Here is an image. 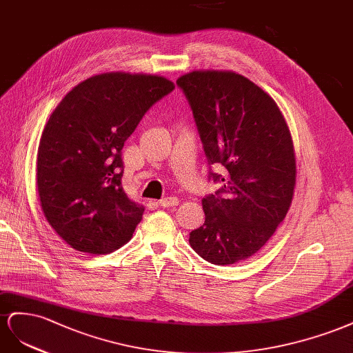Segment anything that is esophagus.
Returning a JSON list of instances; mask_svg holds the SVG:
<instances>
[{
    "label": "esophagus",
    "mask_w": 353,
    "mask_h": 353,
    "mask_svg": "<svg viewBox=\"0 0 353 353\" xmlns=\"http://www.w3.org/2000/svg\"><path fill=\"white\" fill-rule=\"evenodd\" d=\"M179 204V199L176 198V196H167V198H164V199H159L158 201V205L159 207H164V208H167V207H174V205H177Z\"/></svg>",
    "instance_id": "obj_1"
}]
</instances>
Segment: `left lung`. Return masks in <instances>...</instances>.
I'll return each mask as SVG.
<instances>
[{
    "label": "left lung",
    "mask_w": 353,
    "mask_h": 353,
    "mask_svg": "<svg viewBox=\"0 0 353 353\" xmlns=\"http://www.w3.org/2000/svg\"><path fill=\"white\" fill-rule=\"evenodd\" d=\"M176 84L192 109L208 180L220 185L203 198L205 221L189 243L210 263L234 265L285 219L296 185L293 140L275 100L243 75L194 70Z\"/></svg>",
    "instance_id": "obj_1"
}]
</instances>
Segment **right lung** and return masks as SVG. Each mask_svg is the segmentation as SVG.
<instances>
[{
  "mask_svg": "<svg viewBox=\"0 0 353 353\" xmlns=\"http://www.w3.org/2000/svg\"><path fill=\"white\" fill-rule=\"evenodd\" d=\"M173 90L163 77L102 74L74 87L50 115L37 154L38 194L50 226L74 250L108 254L133 236L145 208L121 185V150Z\"/></svg>",
  "mask_w": 353,
  "mask_h": 353,
  "instance_id": "1",
  "label": "right lung"
}]
</instances>
